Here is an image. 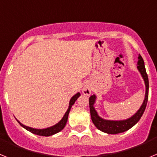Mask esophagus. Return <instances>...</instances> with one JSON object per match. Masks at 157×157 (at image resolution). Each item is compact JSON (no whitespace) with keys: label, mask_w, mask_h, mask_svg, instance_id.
Returning <instances> with one entry per match:
<instances>
[{"label":"esophagus","mask_w":157,"mask_h":157,"mask_svg":"<svg viewBox=\"0 0 157 157\" xmlns=\"http://www.w3.org/2000/svg\"><path fill=\"white\" fill-rule=\"evenodd\" d=\"M82 93L84 95H86V96L90 95L91 93V89L88 86H85L82 89Z\"/></svg>","instance_id":"34e87169"}]
</instances>
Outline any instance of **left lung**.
<instances>
[{
	"label": "left lung",
	"mask_w": 157,
	"mask_h": 157,
	"mask_svg": "<svg viewBox=\"0 0 157 157\" xmlns=\"http://www.w3.org/2000/svg\"><path fill=\"white\" fill-rule=\"evenodd\" d=\"M138 69L141 75H142V77H143L144 81H145V87H146L145 97L143 104L141 106L139 110L132 117H130V119H127L126 120H120V121H112V120H105L101 119L98 115L94 107L96 96L93 95L90 97L89 104H90L91 119H92L94 124L98 130H101V131H103L105 133H107V134H119V133H123L124 131H127V130L134 127L136 123L139 121V120L141 119L142 115H143L144 112H145V108H146L147 101H148V98H149V78H148V75H147L146 71H145L144 60L141 55H139V56H138Z\"/></svg>",
	"instance_id": "obj_1"
}]
</instances>
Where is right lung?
Masks as SVG:
<instances>
[{"label":"right lung","mask_w":157,"mask_h":157,"mask_svg":"<svg viewBox=\"0 0 157 157\" xmlns=\"http://www.w3.org/2000/svg\"><path fill=\"white\" fill-rule=\"evenodd\" d=\"M79 96H80V94L79 93H78V94H76L75 95L72 97L71 99V101H70V103H69L68 109H67V111L66 112V113H65V115L63 116V117L62 118V120H60L59 123H56V125L52 126V127H48V128H46V129H41V130H39V129L31 128V127L24 126L23 124H22L20 122L18 121V120H17V122L19 123V124H20V125L22 126V127H23V128H25L26 130H29L30 132L33 133V134H37V135L45 136V137H48V136H51V135H52V134H56V133L59 132L60 130H62L63 128H64L65 125H66V123H67V118H68V114H69V112H70L71 108L72 105H74V103L75 102V101L78 99V98Z\"/></svg>","instance_id":"obj_1"}]
</instances>
